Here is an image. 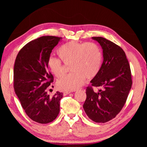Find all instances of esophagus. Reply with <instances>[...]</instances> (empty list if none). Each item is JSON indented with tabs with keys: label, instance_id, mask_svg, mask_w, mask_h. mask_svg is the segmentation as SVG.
I'll use <instances>...</instances> for the list:
<instances>
[{
	"label": "esophagus",
	"instance_id": "obj_1",
	"mask_svg": "<svg viewBox=\"0 0 147 147\" xmlns=\"http://www.w3.org/2000/svg\"><path fill=\"white\" fill-rule=\"evenodd\" d=\"M70 92H71V91H64V92H63V94H64V96H67Z\"/></svg>",
	"mask_w": 147,
	"mask_h": 147
}]
</instances>
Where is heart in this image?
Listing matches in <instances>:
<instances>
[{"label": "heart", "instance_id": "heart-1", "mask_svg": "<svg viewBox=\"0 0 147 147\" xmlns=\"http://www.w3.org/2000/svg\"><path fill=\"white\" fill-rule=\"evenodd\" d=\"M57 55L65 65H70V70L72 71L57 82V88L66 91L81 87L86 78H94L99 72L103 59L100 47L94 42L70 41L58 48ZM63 64L55 57H50L48 60L49 67L58 78L65 74V65Z\"/></svg>", "mask_w": 147, "mask_h": 147}]
</instances>
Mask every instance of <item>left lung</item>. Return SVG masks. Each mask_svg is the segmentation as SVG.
<instances>
[{
  "instance_id": "1",
  "label": "left lung",
  "mask_w": 147,
  "mask_h": 147,
  "mask_svg": "<svg viewBox=\"0 0 147 147\" xmlns=\"http://www.w3.org/2000/svg\"><path fill=\"white\" fill-rule=\"evenodd\" d=\"M92 39L103 49L104 61L91 86L86 89L84 112L93 121L106 123L114 118L125 104L132 81L130 65L123 49L117 44L101 37ZM99 87L97 93L92 87Z\"/></svg>"
}]
</instances>
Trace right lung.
<instances>
[{
    "label": "right lung",
    "mask_w": 147,
    "mask_h": 147,
    "mask_svg": "<svg viewBox=\"0 0 147 147\" xmlns=\"http://www.w3.org/2000/svg\"><path fill=\"white\" fill-rule=\"evenodd\" d=\"M62 38L42 36L30 41L18 54L13 69L16 94L26 113L33 121L47 124L58 115L63 92L50 96L48 86L54 78L48 68L52 50Z\"/></svg>",
    "instance_id": "1"
}]
</instances>
